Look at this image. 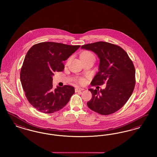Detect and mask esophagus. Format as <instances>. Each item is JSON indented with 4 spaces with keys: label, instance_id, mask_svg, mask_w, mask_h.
Returning a JSON list of instances; mask_svg holds the SVG:
<instances>
[{
    "label": "esophagus",
    "instance_id": "esophagus-1",
    "mask_svg": "<svg viewBox=\"0 0 157 157\" xmlns=\"http://www.w3.org/2000/svg\"><path fill=\"white\" fill-rule=\"evenodd\" d=\"M83 88H75V92H80L81 90H83Z\"/></svg>",
    "mask_w": 157,
    "mask_h": 157
}]
</instances>
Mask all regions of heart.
Wrapping results in <instances>:
<instances>
[{"mask_svg":"<svg viewBox=\"0 0 157 157\" xmlns=\"http://www.w3.org/2000/svg\"><path fill=\"white\" fill-rule=\"evenodd\" d=\"M95 58L94 55L90 52H85L82 53L81 55V59H83V58ZM80 82L81 83H83L85 82V79L81 78L80 79Z\"/></svg>","mask_w":157,"mask_h":157,"instance_id":"b5f03b06","label":"heart"}]
</instances>
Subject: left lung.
<instances>
[{
  "instance_id": "left-lung-1",
  "label": "left lung",
  "mask_w": 157,
  "mask_h": 157,
  "mask_svg": "<svg viewBox=\"0 0 157 157\" xmlns=\"http://www.w3.org/2000/svg\"><path fill=\"white\" fill-rule=\"evenodd\" d=\"M81 49L94 52L100 60L99 71L90 84H106L104 90L89 89L92 97L88 102V106L104 115L118 111L134 90L135 70L132 60L122 48L108 42L89 44L82 46Z\"/></svg>"
}]
</instances>
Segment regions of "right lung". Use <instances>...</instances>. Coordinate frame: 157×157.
<instances>
[{
	"instance_id": "1",
	"label": "right lung",
	"mask_w": 157,
	"mask_h": 157,
	"mask_svg": "<svg viewBox=\"0 0 157 157\" xmlns=\"http://www.w3.org/2000/svg\"><path fill=\"white\" fill-rule=\"evenodd\" d=\"M80 45L46 42L32 46L26 53L20 78L28 101L37 111L51 113L59 111L75 93L74 87L64 85L52 88L55 72H61L63 61L77 51Z\"/></svg>"
}]
</instances>
